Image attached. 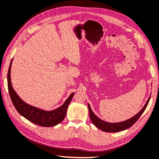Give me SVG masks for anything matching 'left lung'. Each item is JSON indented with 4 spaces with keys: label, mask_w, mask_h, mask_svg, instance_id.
<instances>
[{
    "label": "left lung",
    "mask_w": 159,
    "mask_h": 159,
    "mask_svg": "<svg viewBox=\"0 0 159 159\" xmlns=\"http://www.w3.org/2000/svg\"><path fill=\"white\" fill-rule=\"evenodd\" d=\"M150 97H149L147 102H146L145 105V106L143 107L142 110L140 111L137 114L135 115L134 116H133L132 118H130L129 119L127 120L123 121V122L115 123H107L104 120H101L94 114L91 107L89 106V105L88 104L90 119H91L93 124H94L96 127H98V129H101L102 131H104L106 132H117L123 131V130L129 128L130 127L132 126L137 121V120L139 119L140 116H141V114L143 113V111H145L146 107H147L148 102L150 101Z\"/></svg>",
    "instance_id": "left-lung-1"
}]
</instances>
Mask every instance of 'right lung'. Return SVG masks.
I'll use <instances>...</instances> for the list:
<instances>
[{
    "label": "right lung",
    "mask_w": 159,
    "mask_h": 159,
    "mask_svg": "<svg viewBox=\"0 0 159 159\" xmlns=\"http://www.w3.org/2000/svg\"><path fill=\"white\" fill-rule=\"evenodd\" d=\"M12 60L9 65L7 72V85L9 94L10 96L12 103H13L16 110L18 111V112L28 120L40 126L52 127L61 123L65 119L67 107L73 98L74 93H71L69 98L65 101L62 106L54 110L45 111L28 105L19 98V96L12 88L10 77Z\"/></svg>",
    "instance_id": "right-lung-1"
}]
</instances>
